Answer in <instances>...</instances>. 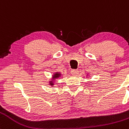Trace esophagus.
Masks as SVG:
<instances>
[{
	"instance_id": "esophagus-1",
	"label": "esophagus",
	"mask_w": 129,
	"mask_h": 129,
	"mask_svg": "<svg viewBox=\"0 0 129 129\" xmlns=\"http://www.w3.org/2000/svg\"><path fill=\"white\" fill-rule=\"evenodd\" d=\"M71 73L73 75H77L78 74V70H72L71 71Z\"/></svg>"
}]
</instances>
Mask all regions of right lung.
<instances>
[{
    "mask_svg": "<svg viewBox=\"0 0 129 129\" xmlns=\"http://www.w3.org/2000/svg\"><path fill=\"white\" fill-rule=\"evenodd\" d=\"M60 76H61V74H60V73L56 72V73H54V75H53V80H54L57 79V78H60ZM53 80L52 81H50V85H51V86L54 85V81H53Z\"/></svg>",
    "mask_w": 129,
    "mask_h": 129,
    "instance_id": "1",
    "label": "right lung"
}]
</instances>
